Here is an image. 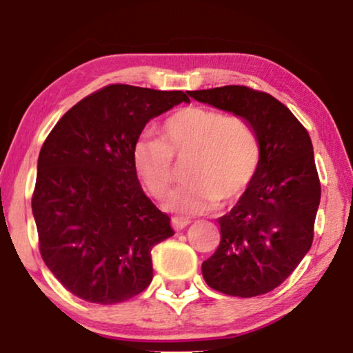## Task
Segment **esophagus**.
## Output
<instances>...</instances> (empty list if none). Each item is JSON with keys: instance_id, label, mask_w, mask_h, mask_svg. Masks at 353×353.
<instances>
[{"instance_id": "34e87169", "label": "esophagus", "mask_w": 353, "mask_h": 353, "mask_svg": "<svg viewBox=\"0 0 353 353\" xmlns=\"http://www.w3.org/2000/svg\"><path fill=\"white\" fill-rule=\"evenodd\" d=\"M190 223H191V220L181 219V216H173V219H172V226H173V228H175L176 231L186 228V226L190 225Z\"/></svg>"}]
</instances>
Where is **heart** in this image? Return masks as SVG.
Segmentation results:
<instances>
[{"label": "heart", "mask_w": 353, "mask_h": 353, "mask_svg": "<svg viewBox=\"0 0 353 353\" xmlns=\"http://www.w3.org/2000/svg\"><path fill=\"white\" fill-rule=\"evenodd\" d=\"M176 162H186V183L170 196L167 207L196 215L216 204L239 199L260 163V141L241 115L205 105H186L168 115L161 138L144 137L133 144L132 162L146 191L162 199L176 178Z\"/></svg>", "instance_id": "obj_1"}]
</instances>
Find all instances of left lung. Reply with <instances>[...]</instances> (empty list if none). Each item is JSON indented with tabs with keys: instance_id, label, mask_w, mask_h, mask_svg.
<instances>
[{
	"instance_id": "obj_1",
	"label": "left lung",
	"mask_w": 353,
	"mask_h": 353,
	"mask_svg": "<svg viewBox=\"0 0 353 353\" xmlns=\"http://www.w3.org/2000/svg\"><path fill=\"white\" fill-rule=\"evenodd\" d=\"M201 103L249 120L260 141L252 183L220 216V244L202 263L215 291L255 297L278 288L313 243L321 197L310 134L272 94L244 85L188 91Z\"/></svg>"
}]
</instances>
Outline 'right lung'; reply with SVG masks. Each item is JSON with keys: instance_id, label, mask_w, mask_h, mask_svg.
<instances>
[{"instance_id": "add662e5", "label": "right lung", "mask_w": 353, "mask_h": 353, "mask_svg": "<svg viewBox=\"0 0 353 353\" xmlns=\"http://www.w3.org/2000/svg\"><path fill=\"white\" fill-rule=\"evenodd\" d=\"M183 101V91L108 85L67 110L43 143L32 196L38 248L74 296L110 305L151 284V250L175 231L143 192L132 149L149 120Z\"/></svg>"}]
</instances>
